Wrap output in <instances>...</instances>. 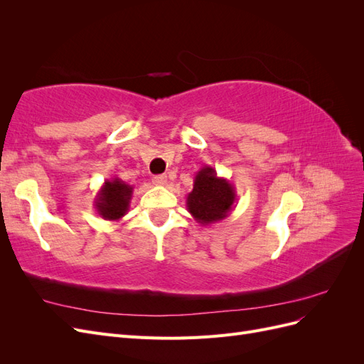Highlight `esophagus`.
Returning <instances> with one entry per match:
<instances>
[{
	"label": "esophagus",
	"mask_w": 364,
	"mask_h": 364,
	"mask_svg": "<svg viewBox=\"0 0 364 364\" xmlns=\"http://www.w3.org/2000/svg\"><path fill=\"white\" fill-rule=\"evenodd\" d=\"M153 183L159 185V186L167 185V176H165V174H158V176H155V178H153Z\"/></svg>",
	"instance_id": "1"
}]
</instances>
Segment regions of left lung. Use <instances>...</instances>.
<instances>
[{
  "label": "left lung",
  "instance_id": "obj_1",
  "mask_svg": "<svg viewBox=\"0 0 364 364\" xmlns=\"http://www.w3.org/2000/svg\"><path fill=\"white\" fill-rule=\"evenodd\" d=\"M235 186L205 165L197 171L193 191L186 196V209L197 223L209 226L222 222L235 208Z\"/></svg>",
  "mask_w": 364,
  "mask_h": 364
}]
</instances>
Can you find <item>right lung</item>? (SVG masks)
Segmentation results:
<instances>
[{
    "mask_svg": "<svg viewBox=\"0 0 364 364\" xmlns=\"http://www.w3.org/2000/svg\"><path fill=\"white\" fill-rule=\"evenodd\" d=\"M132 194H134V186L121 181L117 176L106 179L94 199L97 214L109 222L123 218L129 211Z\"/></svg>",
    "mask_w": 364,
    "mask_h": 364,
    "instance_id": "add662e5",
    "label": "right lung"
}]
</instances>
